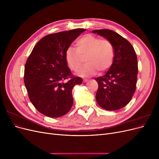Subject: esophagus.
Instances as JSON below:
<instances>
[{
  "mask_svg": "<svg viewBox=\"0 0 159 159\" xmlns=\"http://www.w3.org/2000/svg\"><path fill=\"white\" fill-rule=\"evenodd\" d=\"M88 81V80H87V79H84L83 80V81H84V83H85V82H87V81Z\"/></svg>",
  "mask_w": 159,
  "mask_h": 159,
  "instance_id": "esophagus-1",
  "label": "esophagus"
}]
</instances>
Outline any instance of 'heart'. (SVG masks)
Listing matches in <instances>:
<instances>
[{
	"label": "heart",
	"instance_id": "heart-1",
	"mask_svg": "<svg viewBox=\"0 0 159 159\" xmlns=\"http://www.w3.org/2000/svg\"><path fill=\"white\" fill-rule=\"evenodd\" d=\"M76 48L70 47L66 52V59L70 68L78 71L85 57V66L78 74L82 77L95 75L97 71L104 72L111 66L114 58V47L107 39H101L92 34H86L76 41Z\"/></svg>",
	"mask_w": 159,
	"mask_h": 159
}]
</instances>
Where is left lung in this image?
<instances>
[{
    "label": "left lung",
    "mask_w": 159,
    "mask_h": 159,
    "mask_svg": "<svg viewBox=\"0 0 159 159\" xmlns=\"http://www.w3.org/2000/svg\"><path fill=\"white\" fill-rule=\"evenodd\" d=\"M112 43L114 58L104 75L96 78L98 89L95 99L100 107L115 111L127 105L136 89L138 64L133 46L119 34L108 29L93 30Z\"/></svg>",
    "instance_id": "8db88e82"
}]
</instances>
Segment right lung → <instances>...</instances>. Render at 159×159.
<instances>
[{
    "mask_svg": "<svg viewBox=\"0 0 159 159\" xmlns=\"http://www.w3.org/2000/svg\"><path fill=\"white\" fill-rule=\"evenodd\" d=\"M84 28L48 34L38 42L25 67V87L35 108L49 117L69 112L74 103L72 89L82 78L72 76L66 52ZM65 79L68 81L64 82Z\"/></svg>",
    "mask_w": 159,
    "mask_h": 159,
    "instance_id": "right-lung-1",
    "label": "right lung"
}]
</instances>
